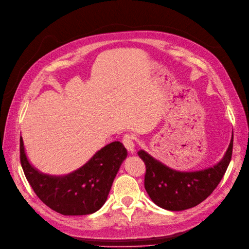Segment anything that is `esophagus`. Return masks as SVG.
Here are the masks:
<instances>
[{
    "instance_id": "obj_1",
    "label": "esophagus",
    "mask_w": 249,
    "mask_h": 249,
    "mask_svg": "<svg viewBox=\"0 0 249 249\" xmlns=\"http://www.w3.org/2000/svg\"><path fill=\"white\" fill-rule=\"evenodd\" d=\"M122 142L128 152L129 153L134 152V142H133V136L131 134H125L122 139Z\"/></svg>"
}]
</instances>
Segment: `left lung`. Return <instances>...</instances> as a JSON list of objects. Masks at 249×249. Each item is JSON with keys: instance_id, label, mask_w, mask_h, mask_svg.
Returning <instances> with one entry per match:
<instances>
[{"instance_id": "1", "label": "left lung", "mask_w": 249, "mask_h": 249, "mask_svg": "<svg viewBox=\"0 0 249 249\" xmlns=\"http://www.w3.org/2000/svg\"><path fill=\"white\" fill-rule=\"evenodd\" d=\"M233 153V135L224 156L214 166L195 172H181L165 166L148 153L137 152L145 164L144 188L155 204L180 211L204 201L217 187L229 166Z\"/></svg>"}]
</instances>
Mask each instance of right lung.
Masks as SVG:
<instances>
[{
	"mask_svg": "<svg viewBox=\"0 0 249 249\" xmlns=\"http://www.w3.org/2000/svg\"><path fill=\"white\" fill-rule=\"evenodd\" d=\"M126 157L124 145L114 142L78 170L64 177H52L32 166L20 137V163L27 181L44 204L63 215L90 214L103 206Z\"/></svg>",
	"mask_w": 249,
	"mask_h": 249,
	"instance_id": "obj_1",
	"label": "right lung"
}]
</instances>
